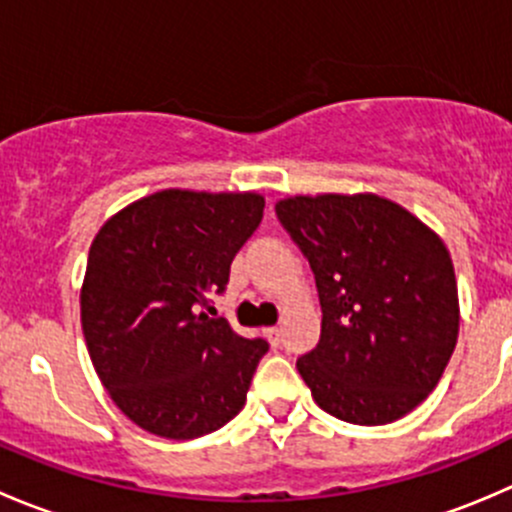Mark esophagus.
Listing matches in <instances>:
<instances>
[{
  "instance_id": "34e87169",
  "label": "esophagus",
  "mask_w": 512,
  "mask_h": 512,
  "mask_svg": "<svg viewBox=\"0 0 512 512\" xmlns=\"http://www.w3.org/2000/svg\"><path fill=\"white\" fill-rule=\"evenodd\" d=\"M262 334H265L267 342H270L272 347H277V344H280V339H282V329L280 327H267V329H262Z\"/></svg>"
}]
</instances>
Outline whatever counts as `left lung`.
Here are the masks:
<instances>
[{
    "label": "left lung",
    "mask_w": 512,
    "mask_h": 512,
    "mask_svg": "<svg viewBox=\"0 0 512 512\" xmlns=\"http://www.w3.org/2000/svg\"><path fill=\"white\" fill-rule=\"evenodd\" d=\"M307 255L322 302L317 349L297 359L319 409L381 426L441 381L461 307L441 237L376 193L294 195L275 205Z\"/></svg>",
    "instance_id": "obj_1"
}]
</instances>
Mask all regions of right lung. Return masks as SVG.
I'll return each instance as SVG.
<instances>
[{
	"mask_svg": "<svg viewBox=\"0 0 512 512\" xmlns=\"http://www.w3.org/2000/svg\"><path fill=\"white\" fill-rule=\"evenodd\" d=\"M260 193L168 188L133 200L91 242L81 285V327L113 404L138 428L190 441L223 428L245 406L267 352L223 317L230 262L257 230Z\"/></svg>",
	"mask_w": 512,
	"mask_h": 512,
	"instance_id": "1",
	"label": "right lung"
}]
</instances>
